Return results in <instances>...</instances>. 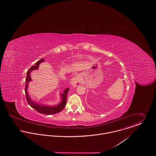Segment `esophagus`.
Wrapping results in <instances>:
<instances>
[{"instance_id":"34e87169","label":"esophagus","mask_w":156,"mask_h":156,"mask_svg":"<svg viewBox=\"0 0 156 156\" xmlns=\"http://www.w3.org/2000/svg\"><path fill=\"white\" fill-rule=\"evenodd\" d=\"M80 77L79 75L74 76L71 80V84L74 87H77L80 85Z\"/></svg>"}]
</instances>
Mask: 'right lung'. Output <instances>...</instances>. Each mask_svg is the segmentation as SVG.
I'll return each mask as SVG.
<instances>
[{"label":"right lung","instance_id":"add662e5","mask_svg":"<svg viewBox=\"0 0 156 156\" xmlns=\"http://www.w3.org/2000/svg\"><path fill=\"white\" fill-rule=\"evenodd\" d=\"M44 62V59H41V60L38 61L35 65V66H32L30 67V69L28 70L27 72V76L26 78V86H25V94H26V97L27 101L28 104L31 106L33 109H34L35 111H37L43 114H45V115H53L57 113H59V112L61 111L66 106V102H67V97L68 92L69 90V88H66L64 90L63 94H60L61 95V103L58 105L57 106H50L48 105H40L35 101H34L31 100L30 98L28 93H27V88H28V83L30 81L32 80L30 78V72L33 70L37 69L39 67L40 64L41 62Z\"/></svg>","mask_w":156,"mask_h":156}]
</instances>
